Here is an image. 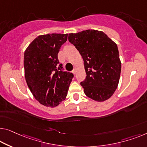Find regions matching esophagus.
Here are the masks:
<instances>
[{"instance_id": "34e87169", "label": "esophagus", "mask_w": 147, "mask_h": 147, "mask_svg": "<svg viewBox=\"0 0 147 147\" xmlns=\"http://www.w3.org/2000/svg\"><path fill=\"white\" fill-rule=\"evenodd\" d=\"M73 73L74 74H76V70H75V69H74L73 71Z\"/></svg>"}]
</instances>
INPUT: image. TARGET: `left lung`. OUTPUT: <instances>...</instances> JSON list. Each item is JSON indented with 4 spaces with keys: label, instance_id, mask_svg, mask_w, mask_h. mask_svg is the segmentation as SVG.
Returning <instances> with one entry per match:
<instances>
[{
    "label": "left lung",
    "instance_id": "left-lung-1",
    "mask_svg": "<svg viewBox=\"0 0 147 147\" xmlns=\"http://www.w3.org/2000/svg\"><path fill=\"white\" fill-rule=\"evenodd\" d=\"M84 61L86 79L80 82L84 94L96 102L111 97L119 84L121 63L117 44L102 31L87 30L69 34Z\"/></svg>",
    "mask_w": 147,
    "mask_h": 147
}]
</instances>
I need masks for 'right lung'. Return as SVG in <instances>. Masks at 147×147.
Segmentation results:
<instances>
[{"instance_id": "right-lung-1", "label": "right lung", "mask_w": 147, "mask_h": 147, "mask_svg": "<svg viewBox=\"0 0 147 147\" xmlns=\"http://www.w3.org/2000/svg\"><path fill=\"white\" fill-rule=\"evenodd\" d=\"M68 34L41 35L24 52V66L27 84L35 99L46 107L54 108L65 100L73 78L59 67L58 53Z\"/></svg>"}]
</instances>
